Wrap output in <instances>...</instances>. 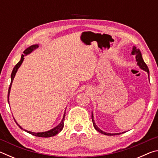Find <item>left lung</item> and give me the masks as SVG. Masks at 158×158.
Wrapping results in <instances>:
<instances>
[{
	"mask_svg": "<svg viewBox=\"0 0 158 158\" xmlns=\"http://www.w3.org/2000/svg\"><path fill=\"white\" fill-rule=\"evenodd\" d=\"M132 55H136V60H137V65L140 67V68H141L143 70H145L146 72H147L148 74V76H149V69L148 68V67H147L146 64L144 63V61L143 60V58H142V56H141V52L139 51V49H138L136 48L135 47H133V49H132ZM92 121H93V126H94L95 129L98 131L99 132H100L102 134H103V135H108V136H111V135H119V134H121V133H116V134H111V133H106L103 132V131H102L100 128H99L96 124L95 123V121L94 120H93V115L92 113Z\"/></svg>",
	"mask_w": 158,
	"mask_h": 158,
	"instance_id": "left-lung-1",
	"label": "left lung"
}]
</instances>
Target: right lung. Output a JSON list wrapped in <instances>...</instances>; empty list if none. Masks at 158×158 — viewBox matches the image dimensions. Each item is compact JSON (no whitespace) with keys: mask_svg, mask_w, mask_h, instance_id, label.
<instances>
[{"mask_svg":"<svg viewBox=\"0 0 158 158\" xmlns=\"http://www.w3.org/2000/svg\"><path fill=\"white\" fill-rule=\"evenodd\" d=\"M38 47V45L37 44H35V45H32V46L29 47L28 48H27L24 52H23V54L21 55V60L19 62L17 65H16L15 66L14 69H13L12 70V73L11 74V83H10V87H9V90H8V93H7V101H8V103H9V96H10V89H11V86H12V81H13V79H14L15 77V74L16 73H17V69H19V68L20 65H21V63H22L23 59H24V57L25 56L29 54V53H31L32 52L34 49H37V48ZM65 115L64 114L63 116V118L62 120V121L60 122V123L59 125H58L56 127L53 128V129L50 130L49 131H47V132H37V133H35V132H30V131H28L26 130H23L22 127H21L19 125L17 122H16V123H17L18 125V126L21 129H23L24 131H26V132H28L29 134H31V135H33L34 136H35V137H53V136L56 135L57 134L59 133L61 130H63V126H64V118H65ZM15 119V118H14Z\"/></svg>","mask_w":158,"mask_h":158,"instance_id":"1","label":"right lung"}]
</instances>
